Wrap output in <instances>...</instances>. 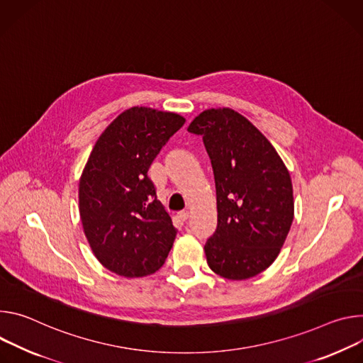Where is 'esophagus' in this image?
<instances>
[{
    "label": "esophagus",
    "instance_id": "obj_1",
    "mask_svg": "<svg viewBox=\"0 0 363 363\" xmlns=\"http://www.w3.org/2000/svg\"><path fill=\"white\" fill-rule=\"evenodd\" d=\"M177 218H179L180 222H186V220L189 219V212H187V211H183V212H180V213L177 215Z\"/></svg>",
    "mask_w": 363,
    "mask_h": 363
}]
</instances>
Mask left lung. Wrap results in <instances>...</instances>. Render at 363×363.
Masks as SVG:
<instances>
[{"label":"left lung","mask_w":363,"mask_h":363,"mask_svg":"<svg viewBox=\"0 0 363 363\" xmlns=\"http://www.w3.org/2000/svg\"><path fill=\"white\" fill-rule=\"evenodd\" d=\"M187 131L202 135L215 176L218 226L205 245L208 265L228 279L255 277L290 232V173L259 130L230 108L203 111Z\"/></svg>","instance_id":"obj_1"}]
</instances>
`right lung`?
Instances as JSON below:
<instances>
[{
  "label": "right lung",
  "instance_id": "obj_1",
  "mask_svg": "<svg viewBox=\"0 0 363 363\" xmlns=\"http://www.w3.org/2000/svg\"><path fill=\"white\" fill-rule=\"evenodd\" d=\"M186 123L174 112L133 106L101 134L79 180V213L98 261L127 278L163 267L176 228L148 169Z\"/></svg>",
  "mask_w": 363,
  "mask_h": 363
}]
</instances>
